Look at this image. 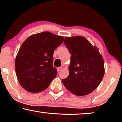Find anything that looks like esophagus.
<instances>
[{
    "label": "esophagus",
    "mask_w": 122,
    "mask_h": 122,
    "mask_svg": "<svg viewBox=\"0 0 122 122\" xmlns=\"http://www.w3.org/2000/svg\"><path fill=\"white\" fill-rule=\"evenodd\" d=\"M62 67H58V68H57V71H58V72H59V71H61V70H62Z\"/></svg>",
    "instance_id": "1"
}]
</instances>
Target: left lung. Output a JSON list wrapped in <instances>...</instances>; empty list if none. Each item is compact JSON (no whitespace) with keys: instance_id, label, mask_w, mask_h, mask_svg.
<instances>
[{"instance_id":"left-lung-1","label":"left lung","mask_w":122,"mask_h":122,"mask_svg":"<svg viewBox=\"0 0 122 122\" xmlns=\"http://www.w3.org/2000/svg\"><path fill=\"white\" fill-rule=\"evenodd\" d=\"M64 42L71 54L69 74L62 82L76 96L89 94L98 87L104 74L103 58L96 46L81 36L66 37Z\"/></svg>"}]
</instances>
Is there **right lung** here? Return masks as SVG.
Returning <instances> with one entry per match:
<instances>
[{
  "instance_id": "right-lung-1",
  "label": "right lung",
  "mask_w": 122,
  "mask_h": 122,
  "mask_svg": "<svg viewBox=\"0 0 122 122\" xmlns=\"http://www.w3.org/2000/svg\"><path fill=\"white\" fill-rule=\"evenodd\" d=\"M64 38L49 32L29 36L21 45L15 58V72L21 86L29 92L44 91L56 77L53 53Z\"/></svg>"
}]
</instances>
